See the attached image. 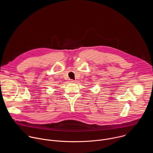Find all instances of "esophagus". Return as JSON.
I'll list each match as a JSON object with an SVG mask.
<instances>
[{"instance_id":"esophagus-1","label":"esophagus","mask_w":153,"mask_h":153,"mask_svg":"<svg viewBox=\"0 0 153 153\" xmlns=\"http://www.w3.org/2000/svg\"><path fill=\"white\" fill-rule=\"evenodd\" d=\"M70 82H71V83H74V82H75V80H72V79H70Z\"/></svg>"}]
</instances>
